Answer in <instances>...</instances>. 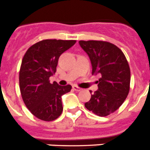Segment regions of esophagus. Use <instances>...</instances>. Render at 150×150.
I'll return each mask as SVG.
<instances>
[{
	"mask_svg": "<svg viewBox=\"0 0 150 150\" xmlns=\"http://www.w3.org/2000/svg\"><path fill=\"white\" fill-rule=\"evenodd\" d=\"M73 89L75 90V91H80L82 90V88H79V87H78V86H73Z\"/></svg>",
	"mask_w": 150,
	"mask_h": 150,
	"instance_id": "esophagus-1",
	"label": "esophagus"
}]
</instances>
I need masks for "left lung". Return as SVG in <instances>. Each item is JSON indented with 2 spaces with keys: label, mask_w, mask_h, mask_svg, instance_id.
I'll return each mask as SVG.
<instances>
[{
  "label": "left lung",
  "mask_w": 150,
  "mask_h": 150,
  "mask_svg": "<svg viewBox=\"0 0 150 150\" xmlns=\"http://www.w3.org/2000/svg\"><path fill=\"white\" fill-rule=\"evenodd\" d=\"M79 43L89 57L92 74L101 75L98 89L85 107L98 116H107L119 109L128 95L131 72L128 61L122 51L109 42L80 40Z\"/></svg>",
  "instance_id": "obj_1"
}]
</instances>
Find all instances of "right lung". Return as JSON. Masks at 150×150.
<instances>
[{"label":"right lung","instance_id":"1","mask_svg":"<svg viewBox=\"0 0 150 150\" xmlns=\"http://www.w3.org/2000/svg\"><path fill=\"white\" fill-rule=\"evenodd\" d=\"M76 40H43L31 46L23 57L19 71V87L23 101L30 112L43 121H53L63 110L62 96L71 85L51 84L60 55Z\"/></svg>","mask_w":150,"mask_h":150}]
</instances>
